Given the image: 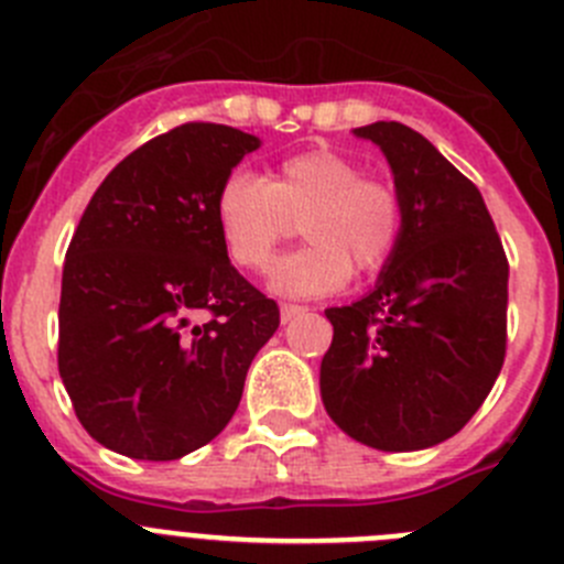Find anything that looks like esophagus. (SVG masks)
I'll return each mask as SVG.
<instances>
[{"label": "esophagus", "instance_id": "1", "mask_svg": "<svg viewBox=\"0 0 564 564\" xmlns=\"http://www.w3.org/2000/svg\"><path fill=\"white\" fill-rule=\"evenodd\" d=\"M304 310L307 307H302V304H282V307H279V316H282V322H291V318H296V316H302Z\"/></svg>", "mask_w": 564, "mask_h": 564}]
</instances>
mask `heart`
I'll use <instances>...</instances> for the list:
<instances>
[{"mask_svg": "<svg viewBox=\"0 0 564 564\" xmlns=\"http://www.w3.org/2000/svg\"><path fill=\"white\" fill-rule=\"evenodd\" d=\"M302 220L310 246L271 268L279 296H327L358 273L391 262L405 235V200L383 178L329 148L293 153L260 178L237 170L215 195V224L226 254L242 271H265Z\"/></svg>", "mask_w": 564, "mask_h": 564, "instance_id": "1", "label": "heart"}]
</instances>
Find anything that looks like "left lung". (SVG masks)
Wrapping results in <instances>:
<instances>
[{"mask_svg": "<svg viewBox=\"0 0 564 564\" xmlns=\"http://www.w3.org/2000/svg\"><path fill=\"white\" fill-rule=\"evenodd\" d=\"M383 151L405 200V235L375 291L324 310L333 344L322 400L375 451H425L456 436L506 358L509 262L481 193L402 122L355 128Z\"/></svg>", "mask_w": 564, "mask_h": 564, "instance_id": "left-lung-1", "label": "left lung"}]
</instances>
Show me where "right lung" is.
Here are the masks:
<instances>
[{
	"instance_id": "add662e5",
	"label": "right lung",
	"mask_w": 564,
	"mask_h": 564,
	"mask_svg": "<svg viewBox=\"0 0 564 564\" xmlns=\"http://www.w3.org/2000/svg\"><path fill=\"white\" fill-rule=\"evenodd\" d=\"M260 139L187 122L122 159L64 262L58 371L91 438L173 462L235 416L279 307L229 262L215 195Z\"/></svg>"
}]
</instances>
